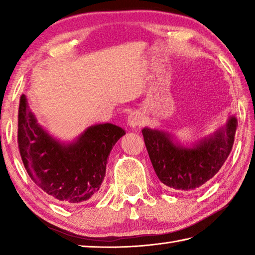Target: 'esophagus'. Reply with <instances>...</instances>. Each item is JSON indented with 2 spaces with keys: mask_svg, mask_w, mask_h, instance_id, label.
I'll use <instances>...</instances> for the list:
<instances>
[{
  "mask_svg": "<svg viewBox=\"0 0 255 255\" xmlns=\"http://www.w3.org/2000/svg\"><path fill=\"white\" fill-rule=\"evenodd\" d=\"M143 124V117L139 112H132L128 116V126L131 128L139 127L140 125Z\"/></svg>",
  "mask_w": 255,
  "mask_h": 255,
  "instance_id": "34e87169",
  "label": "esophagus"
}]
</instances>
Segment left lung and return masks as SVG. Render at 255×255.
I'll list each match as a JSON object with an SVG mask.
<instances>
[{
	"instance_id": "8db88e82",
	"label": "left lung",
	"mask_w": 255,
	"mask_h": 255,
	"mask_svg": "<svg viewBox=\"0 0 255 255\" xmlns=\"http://www.w3.org/2000/svg\"><path fill=\"white\" fill-rule=\"evenodd\" d=\"M237 126L235 116L210 135L183 145L173 133L143 128L146 148L159 181L166 187L191 191L201 187L221 170L230 155Z\"/></svg>"
}]
</instances>
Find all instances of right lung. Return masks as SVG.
I'll list each match as a JSON object with an SVG mask.
<instances>
[{"label":"right lung","instance_id":"add662e5","mask_svg":"<svg viewBox=\"0 0 255 255\" xmlns=\"http://www.w3.org/2000/svg\"><path fill=\"white\" fill-rule=\"evenodd\" d=\"M125 133L114 124H98L72 141H60L38 123L27 97L20 98L18 145L23 165L38 188L63 204L97 195L111 149Z\"/></svg>","mask_w":255,"mask_h":255}]
</instances>
